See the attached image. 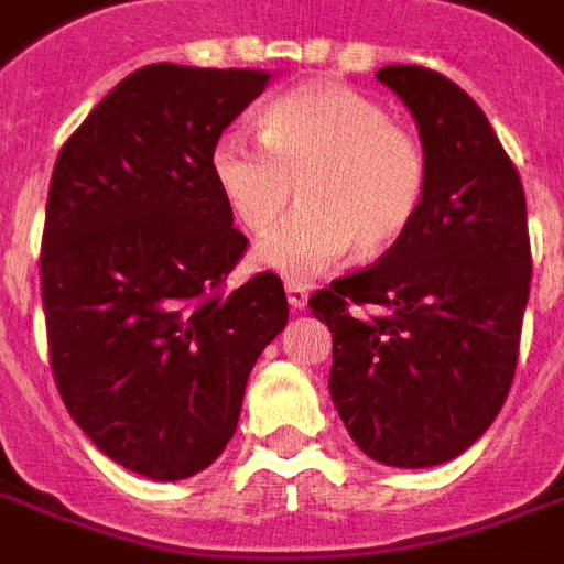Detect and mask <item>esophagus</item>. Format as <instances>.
Segmentation results:
<instances>
[{
	"mask_svg": "<svg viewBox=\"0 0 564 564\" xmlns=\"http://www.w3.org/2000/svg\"><path fill=\"white\" fill-rule=\"evenodd\" d=\"M286 302H290V308L302 311L308 305V286H302V283H286Z\"/></svg>",
	"mask_w": 564,
	"mask_h": 564,
	"instance_id": "1",
	"label": "esophagus"
}]
</instances>
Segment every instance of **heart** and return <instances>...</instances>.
Returning a JSON list of instances; mask_svg holds the SVG:
<instances>
[{
    "label": "heart",
    "instance_id": "b5f03b06",
    "mask_svg": "<svg viewBox=\"0 0 564 564\" xmlns=\"http://www.w3.org/2000/svg\"><path fill=\"white\" fill-rule=\"evenodd\" d=\"M210 173L238 226L262 235L295 198L302 210L256 247V262L308 281L354 247L384 253L415 226L427 155L372 97L341 85H302L259 116V140L226 131Z\"/></svg>",
    "mask_w": 564,
    "mask_h": 564
}]
</instances>
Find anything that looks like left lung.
<instances>
[{"mask_svg":"<svg viewBox=\"0 0 564 564\" xmlns=\"http://www.w3.org/2000/svg\"><path fill=\"white\" fill-rule=\"evenodd\" d=\"M378 82L409 106L427 155L415 226L308 305L333 333L329 393L350 440L391 467L458 458L513 384L531 241L519 171L486 112L424 66Z\"/></svg>","mask_w":564,"mask_h":564,"instance_id":"left-lung-1","label":"left lung"}]
</instances>
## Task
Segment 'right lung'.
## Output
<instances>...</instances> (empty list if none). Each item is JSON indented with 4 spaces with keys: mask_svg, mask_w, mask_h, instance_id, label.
Wrapping results in <instances>:
<instances>
[{
    "mask_svg": "<svg viewBox=\"0 0 564 564\" xmlns=\"http://www.w3.org/2000/svg\"><path fill=\"white\" fill-rule=\"evenodd\" d=\"M259 69L152 63L63 143L42 231V305L63 403L104 455L186 479L231 440L256 357L290 317L278 274L238 290L247 253L210 173Z\"/></svg>",
    "mask_w": 564,
    "mask_h": 564,
    "instance_id": "1",
    "label": "right lung"
}]
</instances>
